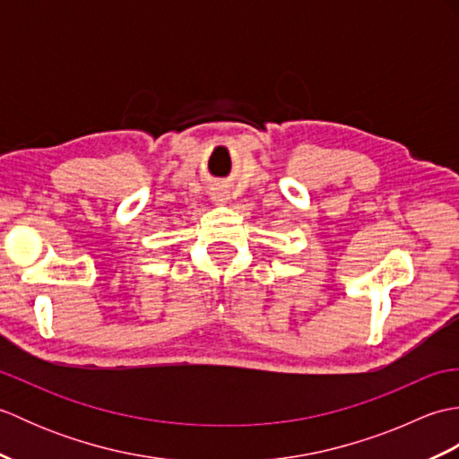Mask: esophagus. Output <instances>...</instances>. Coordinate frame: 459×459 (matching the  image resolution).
<instances>
[{"label":"esophagus","instance_id":"1","mask_svg":"<svg viewBox=\"0 0 459 459\" xmlns=\"http://www.w3.org/2000/svg\"><path fill=\"white\" fill-rule=\"evenodd\" d=\"M212 201H214V203H219V204L227 203V201H229V195H227V191H222V189H214V191H212Z\"/></svg>","mask_w":459,"mask_h":459}]
</instances>
